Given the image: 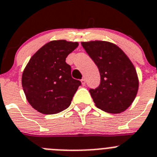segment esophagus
I'll list each match as a JSON object with an SVG mask.
<instances>
[{"mask_svg":"<svg viewBox=\"0 0 157 157\" xmlns=\"http://www.w3.org/2000/svg\"><path fill=\"white\" fill-rule=\"evenodd\" d=\"M80 81H81V84H82V85H85V83H86V81H85V79L84 78L81 79V80H80Z\"/></svg>","mask_w":157,"mask_h":157,"instance_id":"1","label":"esophagus"}]
</instances>
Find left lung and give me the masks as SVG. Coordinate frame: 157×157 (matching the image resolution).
I'll return each mask as SVG.
<instances>
[{"mask_svg":"<svg viewBox=\"0 0 157 157\" xmlns=\"http://www.w3.org/2000/svg\"><path fill=\"white\" fill-rule=\"evenodd\" d=\"M81 45L101 77L99 86L89 91L95 106L111 114L125 111L135 99L139 88L133 64L122 49L110 42L89 41Z\"/></svg>","mask_w":157,"mask_h":157,"instance_id":"8db88e82","label":"left lung"}]
</instances>
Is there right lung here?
<instances>
[{"mask_svg": "<svg viewBox=\"0 0 157 157\" xmlns=\"http://www.w3.org/2000/svg\"><path fill=\"white\" fill-rule=\"evenodd\" d=\"M77 42L53 40L35 53L22 74V87L31 106L42 114L59 113L70 105L80 80L71 76L65 58Z\"/></svg>", "mask_w": 157, "mask_h": 157, "instance_id": "obj_1", "label": "right lung"}]
</instances>
